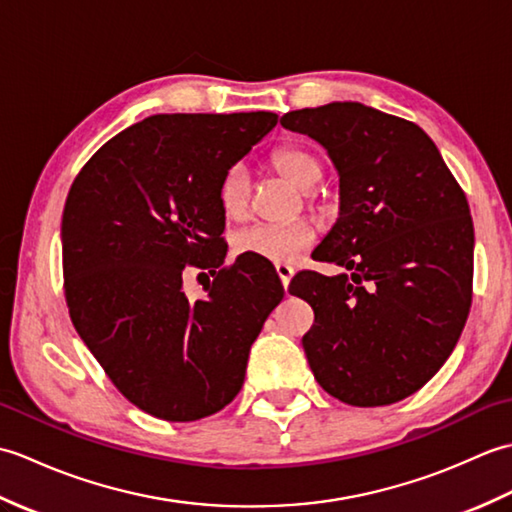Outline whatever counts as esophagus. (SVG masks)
<instances>
[{
    "label": "esophagus",
    "instance_id": "1",
    "mask_svg": "<svg viewBox=\"0 0 512 512\" xmlns=\"http://www.w3.org/2000/svg\"><path fill=\"white\" fill-rule=\"evenodd\" d=\"M275 270H277V275H279V279H281V284H284V288H288L292 275H295V270H292L288 264H277Z\"/></svg>",
    "mask_w": 512,
    "mask_h": 512
}]
</instances>
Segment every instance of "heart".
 <instances>
[{
  "instance_id": "1",
  "label": "heart",
  "mask_w": 512,
  "mask_h": 512,
  "mask_svg": "<svg viewBox=\"0 0 512 512\" xmlns=\"http://www.w3.org/2000/svg\"><path fill=\"white\" fill-rule=\"evenodd\" d=\"M273 167L290 184L301 191H310L321 180V162L301 147H281L273 154ZM250 182L242 165H235L224 173L220 182V204L228 217H239L248 206ZM314 242V231L306 222L290 224H250L233 237L237 255L259 257L264 262L290 264L308 250Z\"/></svg>"
}]
</instances>
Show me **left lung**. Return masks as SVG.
Wrapping results in <instances>:
<instances>
[{
    "label": "left lung",
    "mask_w": 512,
    "mask_h": 512,
    "mask_svg": "<svg viewBox=\"0 0 512 512\" xmlns=\"http://www.w3.org/2000/svg\"><path fill=\"white\" fill-rule=\"evenodd\" d=\"M281 125L328 151L339 217L290 295L314 325L303 350L317 383L354 407L407 398L436 376L464 330L473 290V220L433 140L405 118L354 101L288 112Z\"/></svg>",
    "instance_id": "1"
}]
</instances>
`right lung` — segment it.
I'll list each match as a JSON object with an SVG mask.
<instances>
[{
    "label": "right lung",
    "mask_w": 512,
    "mask_h": 512,
    "mask_svg": "<svg viewBox=\"0 0 512 512\" xmlns=\"http://www.w3.org/2000/svg\"><path fill=\"white\" fill-rule=\"evenodd\" d=\"M275 125L273 112L149 116L107 140L65 200L74 328L118 391L160 420L224 409L284 299L268 264L237 257L222 268L220 182ZM189 263L216 273L195 302L181 290Z\"/></svg>",
    "instance_id": "1"
}]
</instances>
